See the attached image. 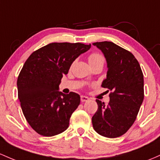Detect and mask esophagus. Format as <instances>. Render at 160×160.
Listing matches in <instances>:
<instances>
[{
  "label": "esophagus",
  "instance_id": "34e87169",
  "mask_svg": "<svg viewBox=\"0 0 160 160\" xmlns=\"http://www.w3.org/2000/svg\"><path fill=\"white\" fill-rule=\"evenodd\" d=\"M89 98L87 97V96H80V100H81L82 102H87L89 101Z\"/></svg>",
  "mask_w": 160,
  "mask_h": 160
}]
</instances>
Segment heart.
<instances>
[{"instance_id": "b5f03b06", "label": "heart", "mask_w": 160, "mask_h": 160, "mask_svg": "<svg viewBox=\"0 0 160 160\" xmlns=\"http://www.w3.org/2000/svg\"><path fill=\"white\" fill-rule=\"evenodd\" d=\"M89 64L99 62V61H104V58L99 53H92L88 58Z\"/></svg>"}]
</instances>
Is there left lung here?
Returning <instances> with one entry per match:
<instances>
[{
	"mask_svg": "<svg viewBox=\"0 0 160 160\" xmlns=\"http://www.w3.org/2000/svg\"><path fill=\"white\" fill-rule=\"evenodd\" d=\"M106 59V79L102 87L110 91L106 106L96 99L98 109L92 118L93 128L108 138L125 134L136 120L143 101V75L140 64L132 53L112 42L92 43Z\"/></svg>",
	"mask_w": 160,
	"mask_h": 160,
	"instance_id": "8db88e82",
	"label": "left lung"
}]
</instances>
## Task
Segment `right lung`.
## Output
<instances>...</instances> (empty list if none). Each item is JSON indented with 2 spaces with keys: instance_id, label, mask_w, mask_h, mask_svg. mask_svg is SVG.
Returning <instances> with one entry per match:
<instances>
[{
  "instance_id": "right-lung-1",
  "label": "right lung",
  "mask_w": 160,
  "mask_h": 160,
  "mask_svg": "<svg viewBox=\"0 0 160 160\" xmlns=\"http://www.w3.org/2000/svg\"><path fill=\"white\" fill-rule=\"evenodd\" d=\"M90 48L80 42L50 43L26 61L17 78L18 98L26 121L38 134L52 137L68 128L80 96L62 93L59 84L75 59Z\"/></svg>"
}]
</instances>
